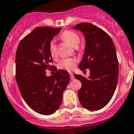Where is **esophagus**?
<instances>
[{
    "label": "esophagus",
    "instance_id": "34e87169",
    "mask_svg": "<svg viewBox=\"0 0 134 134\" xmlns=\"http://www.w3.org/2000/svg\"><path fill=\"white\" fill-rule=\"evenodd\" d=\"M70 76L71 80H74V75L72 73H70Z\"/></svg>",
    "mask_w": 134,
    "mask_h": 134
}]
</instances>
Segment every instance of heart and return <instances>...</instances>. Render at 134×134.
Wrapping results in <instances>:
<instances>
[{"instance_id":"heart-1","label":"heart","mask_w":134,"mask_h":134,"mask_svg":"<svg viewBox=\"0 0 134 134\" xmlns=\"http://www.w3.org/2000/svg\"><path fill=\"white\" fill-rule=\"evenodd\" d=\"M61 37L65 41L68 42L73 47H76V49H78V46L80 41L79 35L76 33L71 31H65L62 33ZM49 52L53 58H56L57 57V48L55 44V41L52 40L49 43ZM77 60L75 58H63L58 62L57 67L59 69L65 70L67 71H72L76 66Z\"/></svg>"}]
</instances>
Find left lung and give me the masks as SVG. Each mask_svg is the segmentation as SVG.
<instances>
[{
  "label": "left lung",
  "instance_id": "left-lung-1",
  "mask_svg": "<svg viewBox=\"0 0 134 134\" xmlns=\"http://www.w3.org/2000/svg\"><path fill=\"white\" fill-rule=\"evenodd\" d=\"M74 29L81 31L85 39V53L79 68L90 70L88 78L74 75L81 83L77 92L79 100L85 109L100 110L109 103L116 88L118 64L115 47L110 37L93 24L80 23Z\"/></svg>",
  "mask_w": 134,
  "mask_h": 134
}]
</instances>
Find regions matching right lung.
Here are the masks:
<instances>
[{
	"mask_svg": "<svg viewBox=\"0 0 134 134\" xmlns=\"http://www.w3.org/2000/svg\"><path fill=\"white\" fill-rule=\"evenodd\" d=\"M60 30L36 27L20 41L16 51V78L21 96L31 109L43 115L58 110L69 83V73L64 70L56 71L54 76H46L47 70L54 68L49 43Z\"/></svg>",
	"mask_w": 134,
	"mask_h": 134,
	"instance_id": "right-lung-1",
	"label": "right lung"
}]
</instances>
